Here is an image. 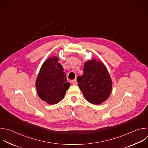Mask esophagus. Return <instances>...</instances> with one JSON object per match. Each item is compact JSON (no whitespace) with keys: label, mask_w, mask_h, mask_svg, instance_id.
<instances>
[{"label":"esophagus","mask_w":148,"mask_h":148,"mask_svg":"<svg viewBox=\"0 0 148 148\" xmlns=\"http://www.w3.org/2000/svg\"><path fill=\"white\" fill-rule=\"evenodd\" d=\"M71 83H72L73 84H74V85H76V84H77V79H74V80H72V81H71Z\"/></svg>","instance_id":"1"}]
</instances>
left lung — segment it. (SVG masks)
Segmentation results:
<instances>
[{"label":"left lung","instance_id":"left-lung-1","mask_svg":"<svg viewBox=\"0 0 148 148\" xmlns=\"http://www.w3.org/2000/svg\"><path fill=\"white\" fill-rule=\"evenodd\" d=\"M77 81L86 100L92 104H101L111 93V77L106 66L99 61L93 59L85 63L84 74L78 77Z\"/></svg>","mask_w":148,"mask_h":148}]
</instances>
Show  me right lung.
<instances>
[{
  "label": "right lung",
  "mask_w": 148,
  "mask_h": 148,
  "mask_svg": "<svg viewBox=\"0 0 148 148\" xmlns=\"http://www.w3.org/2000/svg\"><path fill=\"white\" fill-rule=\"evenodd\" d=\"M58 60L55 56L47 59L42 64L36 80L38 96L49 105L58 103L62 100L70 85Z\"/></svg>",
  "instance_id": "1"
}]
</instances>
